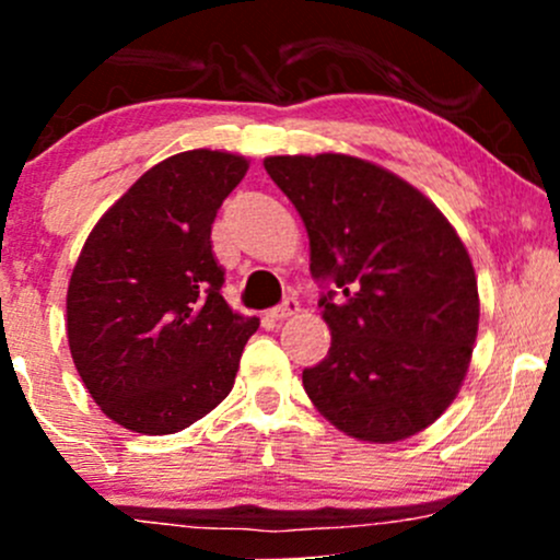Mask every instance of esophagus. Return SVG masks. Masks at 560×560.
<instances>
[{
    "mask_svg": "<svg viewBox=\"0 0 560 560\" xmlns=\"http://www.w3.org/2000/svg\"><path fill=\"white\" fill-rule=\"evenodd\" d=\"M300 311V302H298V298H287L284 302H281V305H276L273 311H271V316L273 318H289V316H294V313Z\"/></svg>",
    "mask_w": 560,
    "mask_h": 560,
    "instance_id": "34e87169",
    "label": "esophagus"
}]
</instances>
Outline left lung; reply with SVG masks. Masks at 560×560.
Returning a JSON list of instances; mask_svg holds the SVG:
<instances>
[{
  "mask_svg": "<svg viewBox=\"0 0 560 560\" xmlns=\"http://www.w3.org/2000/svg\"><path fill=\"white\" fill-rule=\"evenodd\" d=\"M268 176L298 208L326 292L329 355L302 387L339 432L397 442L455 400L479 329L464 242L432 199L350 155H276Z\"/></svg>",
  "mask_w": 560,
  "mask_h": 560,
  "instance_id": "obj_1",
  "label": "left lung"
}]
</instances>
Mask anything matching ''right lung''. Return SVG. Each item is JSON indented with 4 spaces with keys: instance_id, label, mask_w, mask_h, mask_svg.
<instances>
[{
    "instance_id": "obj_1",
    "label": "right lung",
    "mask_w": 560,
    "mask_h": 560,
    "mask_svg": "<svg viewBox=\"0 0 560 560\" xmlns=\"http://www.w3.org/2000/svg\"><path fill=\"white\" fill-rule=\"evenodd\" d=\"M242 155L178 152L96 221L68 284V345L102 413L173 434L234 387L258 318L223 300L210 231L247 173Z\"/></svg>"
}]
</instances>
